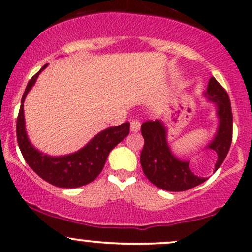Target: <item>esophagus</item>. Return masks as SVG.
<instances>
[{
    "mask_svg": "<svg viewBox=\"0 0 252 252\" xmlns=\"http://www.w3.org/2000/svg\"><path fill=\"white\" fill-rule=\"evenodd\" d=\"M140 128H141V123L138 120H132L131 122H130V130H131L132 132L140 131Z\"/></svg>",
    "mask_w": 252,
    "mask_h": 252,
    "instance_id": "34e87169",
    "label": "esophagus"
}]
</instances>
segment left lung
Segmentation results:
<instances>
[{"label": "left lung", "instance_id": "1", "mask_svg": "<svg viewBox=\"0 0 252 252\" xmlns=\"http://www.w3.org/2000/svg\"><path fill=\"white\" fill-rule=\"evenodd\" d=\"M205 97L217 105L219 126L217 134L207 144L218 155L215 172L221 166L232 142V111L230 98L225 89L211 78ZM144 146L141 152V166L147 179L158 189L169 192H182L198 186L207 178L195 175L190 170L189 161L179 160L170 152L167 142V130L161 121H147L141 126Z\"/></svg>", "mask_w": 252, "mask_h": 252}]
</instances>
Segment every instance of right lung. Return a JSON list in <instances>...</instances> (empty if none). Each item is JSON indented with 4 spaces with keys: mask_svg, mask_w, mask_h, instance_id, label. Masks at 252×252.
Segmentation results:
<instances>
[{
    "mask_svg": "<svg viewBox=\"0 0 252 252\" xmlns=\"http://www.w3.org/2000/svg\"><path fill=\"white\" fill-rule=\"evenodd\" d=\"M46 67L47 63L42 66L41 70L35 76L32 77L24 92L16 121L17 143L26 162L40 178L57 187L76 189L90 184L100 174L109 153L129 135L130 123L126 122L118 126H111L103 130L94 136L84 148L73 154L50 156L40 153L32 146L26 132L24 102L30 90L35 84L40 72Z\"/></svg>",
    "mask_w": 252,
    "mask_h": 252,
    "instance_id": "1",
    "label": "right lung"
}]
</instances>
